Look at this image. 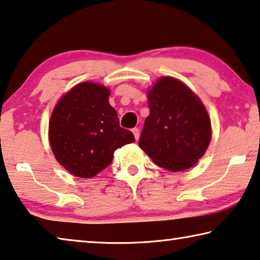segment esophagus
I'll return each instance as SVG.
<instances>
[{"label":"esophagus","mask_w":260,"mask_h":260,"mask_svg":"<svg viewBox=\"0 0 260 260\" xmlns=\"http://www.w3.org/2000/svg\"><path fill=\"white\" fill-rule=\"evenodd\" d=\"M133 134H134V136H135L136 140H138V138H139V135H140L138 127H134V129H133Z\"/></svg>","instance_id":"34e87169"}]
</instances>
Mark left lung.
<instances>
[{"instance_id": "obj_1", "label": "left lung", "mask_w": 260, "mask_h": 260, "mask_svg": "<svg viewBox=\"0 0 260 260\" xmlns=\"http://www.w3.org/2000/svg\"><path fill=\"white\" fill-rule=\"evenodd\" d=\"M150 115L138 145L160 167H192L211 142V120L201 99L180 80L161 77L148 91Z\"/></svg>"}]
</instances>
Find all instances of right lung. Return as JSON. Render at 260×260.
<instances>
[{
    "mask_svg": "<svg viewBox=\"0 0 260 260\" xmlns=\"http://www.w3.org/2000/svg\"><path fill=\"white\" fill-rule=\"evenodd\" d=\"M104 85L84 82L63 95L49 121V143L55 158L74 176L90 178L112 164L117 148L134 143L120 126Z\"/></svg>",
    "mask_w": 260,
    "mask_h": 260,
    "instance_id": "1",
    "label": "right lung"
}]
</instances>
